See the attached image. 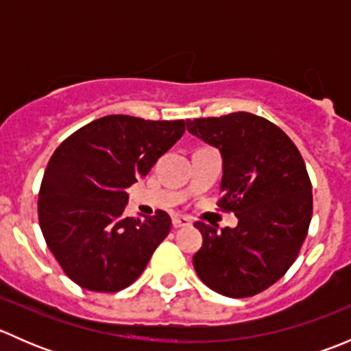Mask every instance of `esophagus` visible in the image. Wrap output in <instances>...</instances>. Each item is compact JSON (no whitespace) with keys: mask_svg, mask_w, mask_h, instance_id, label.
Segmentation results:
<instances>
[{"mask_svg":"<svg viewBox=\"0 0 351 351\" xmlns=\"http://www.w3.org/2000/svg\"><path fill=\"white\" fill-rule=\"evenodd\" d=\"M186 226H190V221L186 217H178V215H175V217H173V228L175 229L186 228Z\"/></svg>","mask_w":351,"mask_h":351,"instance_id":"1","label":"esophagus"}]
</instances>
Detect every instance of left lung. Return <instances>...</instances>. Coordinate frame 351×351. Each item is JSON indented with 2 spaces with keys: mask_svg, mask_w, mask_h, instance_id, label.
<instances>
[{
  "mask_svg": "<svg viewBox=\"0 0 351 351\" xmlns=\"http://www.w3.org/2000/svg\"><path fill=\"white\" fill-rule=\"evenodd\" d=\"M186 129L217 147L224 161L217 207L234 212V229L195 222L202 247L197 275L226 297L256 295L295 261L313 217L306 162L289 136L263 117L236 112L186 120Z\"/></svg>",
  "mask_w": 351,
  "mask_h": 351,
  "instance_id": "left-lung-1",
  "label": "left lung"
}]
</instances>
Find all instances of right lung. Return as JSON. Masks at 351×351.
I'll use <instances>...</instances> for the list:
<instances>
[{"mask_svg":"<svg viewBox=\"0 0 351 351\" xmlns=\"http://www.w3.org/2000/svg\"><path fill=\"white\" fill-rule=\"evenodd\" d=\"M183 132L185 120L107 115L54 151L38 192V224L74 284L110 293L139 278L171 231V219L165 210L125 217V189L146 176Z\"/></svg>","mask_w":351,"mask_h":351,"instance_id":"obj_1","label":"right lung"}]
</instances>
